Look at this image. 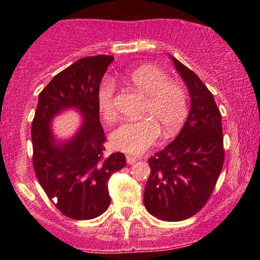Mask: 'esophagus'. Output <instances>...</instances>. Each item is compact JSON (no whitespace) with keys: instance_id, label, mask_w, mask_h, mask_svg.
Returning <instances> with one entry per match:
<instances>
[{"instance_id":"34e87169","label":"esophagus","mask_w":260,"mask_h":260,"mask_svg":"<svg viewBox=\"0 0 260 260\" xmlns=\"http://www.w3.org/2000/svg\"><path fill=\"white\" fill-rule=\"evenodd\" d=\"M135 162H137V158H136V157H133V156H127V164L133 165V164H135Z\"/></svg>"}]
</instances>
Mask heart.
I'll list each match as a JSON object with an SVG mask.
<instances>
[{
    "mask_svg": "<svg viewBox=\"0 0 260 260\" xmlns=\"http://www.w3.org/2000/svg\"><path fill=\"white\" fill-rule=\"evenodd\" d=\"M128 81L146 96L138 122H125L113 131L111 143L115 149L138 154L148 149L159 133L165 138L176 135L188 114V94L185 86L170 79L169 74L156 65H141L128 75ZM115 85L112 80L102 81L98 89V107L106 120L117 118L114 103Z\"/></svg>",
    "mask_w": 260,
    "mask_h": 260,
    "instance_id": "heart-1",
    "label": "heart"
}]
</instances>
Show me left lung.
<instances>
[{"label":"left lung","instance_id":"8db88e82","mask_svg":"<svg viewBox=\"0 0 260 260\" xmlns=\"http://www.w3.org/2000/svg\"><path fill=\"white\" fill-rule=\"evenodd\" d=\"M191 96V109L180 135L148 158L147 211L165 221L191 217L210 199L224 165L221 113L212 93L191 69L171 56Z\"/></svg>","mask_w":260,"mask_h":260}]
</instances>
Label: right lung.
<instances>
[{
  "instance_id": "obj_1",
  "label": "right lung",
  "mask_w": 260,
  "mask_h": 260,
  "mask_svg": "<svg viewBox=\"0 0 260 260\" xmlns=\"http://www.w3.org/2000/svg\"><path fill=\"white\" fill-rule=\"evenodd\" d=\"M113 60L108 55L79 59L39 94L31 127L32 166L50 201L70 219L89 220L103 214L111 204L108 181L125 166L122 152L104 153L107 138L99 120L98 89ZM72 106L82 112L84 124L73 140L56 146L49 122Z\"/></svg>"
}]
</instances>
